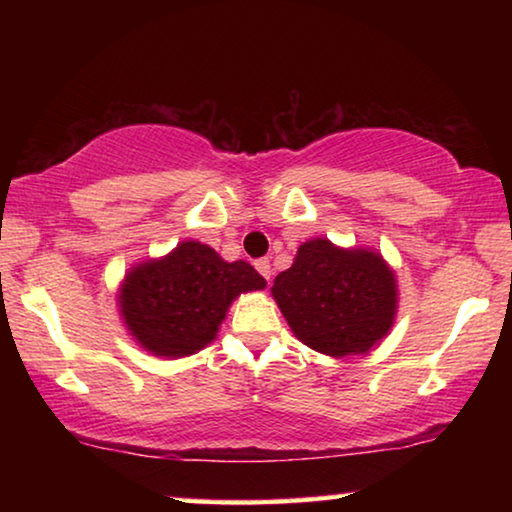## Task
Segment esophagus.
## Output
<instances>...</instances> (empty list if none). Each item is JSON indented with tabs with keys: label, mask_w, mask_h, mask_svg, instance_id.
<instances>
[{
	"label": "esophagus",
	"mask_w": 512,
	"mask_h": 512,
	"mask_svg": "<svg viewBox=\"0 0 512 512\" xmlns=\"http://www.w3.org/2000/svg\"><path fill=\"white\" fill-rule=\"evenodd\" d=\"M255 268L259 271V275L264 277V280H271L273 271H271V262H268L266 257H264V259H257V262H255Z\"/></svg>",
	"instance_id": "esophagus-1"
}]
</instances>
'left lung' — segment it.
Returning <instances> with one entry per match:
<instances>
[{"mask_svg": "<svg viewBox=\"0 0 512 512\" xmlns=\"http://www.w3.org/2000/svg\"><path fill=\"white\" fill-rule=\"evenodd\" d=\"M271 296L296 339L334 359L377 348L397 316L395 271L381 253L341 248L325 237L298 248Z\"/></svg>", "mask_w": 512, "mask_h": 512, "instance_id": "obj_1", "label": "left lung"}]
</instances>
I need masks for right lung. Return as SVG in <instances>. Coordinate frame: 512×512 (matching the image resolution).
<instances>
[{
  "label": "right lung",
  "mask_w": 512,
  "mask_h": 512,
  "mask_svg": "<svg viewBox=\"0 0 512 512\" xmlns=\"http://www.w3.org/2000/svg\"><path fill=\"white\" fill-rule=\"evenodd\" d=\"M266 289L244 259L225 262L201 241H180L164 257L128 268L117 291L119 316L153 357L183 359L207 348L241 293Z\"/></svg>",
  "instance_id": "add662e5"
}]
</instances>
